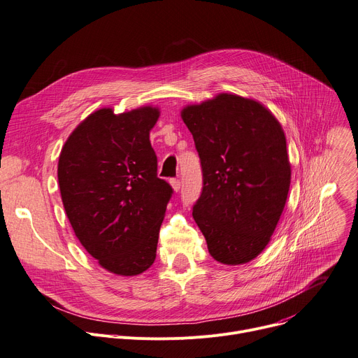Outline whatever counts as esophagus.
I'll use <instances>...</instances> for the list:
<instances>
[{"label":"esophagus","instance_id":"obj_1","mask_svg":"<svg viewBox=\"0 0 358 358\" xmlns=\"http://www.w3.org/2000/svg\"><path fill=\"white\" fill-rule=\"evenodd\" d=\"M171 185H172V187H173V190L175 192H178L179 189H180V180L179 179H171Z\"/></svg>","mask_w":358,"mask_h":358}]
</instances>
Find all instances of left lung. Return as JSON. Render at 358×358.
Here are the masks:
<instances>
[{
	"mask_svg": "<svg viewBox=\"0 0 358 358\" xmlns=\"http://www.w3.org/2000/svg\"><path fill=\"white\" fill-rule=\"evenodd\" d=\"M199 153L203 187L194 219L213 259L257 258L284 210L291 164L280 122L252 99L221 93L180 113Z\"/></svg>",
	"mask_w": 358,
	"mask_h": 358,
	"instance_id": "obj_1",
	"label": "left lung"
}]
</instances>
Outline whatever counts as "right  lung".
Returning <instances> with one entry per match:
<instances>
[{"mask_svg": "<svg viewBox=\"0 0 358 358\" xmlns=\"http://www.w3.org/2000/svg\"><path fill=\"white\" fill-rule=\"evenodd\" d=\"M159 108L115 115L100 108L81 122L59 157V186L85 250L113 273L133 277L156 258L159 229L173 194L157 178L149 134Z\"/></svg>", "mask_w": 358, "mask_h": 358, "instance_id": "right-lung-1", "label": "right lung"}]
</instances>
